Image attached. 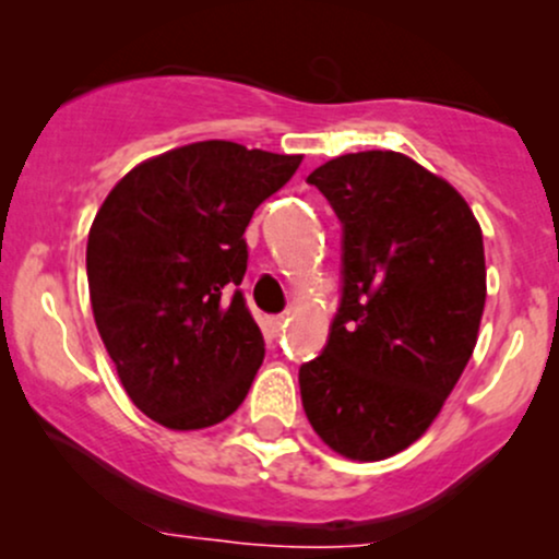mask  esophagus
<instances>
[{"instance_id": "obj_1", "label": "esophagus", "mask_w": 559, "mask_h": 559, "mask_svg": "<svg viewBox=\"0 0 559 559\" xmlns=\"http://www.w3.org/2000/svg\"><path fill=\"white\" fill-rule=\"evenodd\" d=\"M286 323H288V318L286 316H275V318H271L267 320V325H271V331L273 333H281L286 329Z\"/></svg>"}]
</instances>
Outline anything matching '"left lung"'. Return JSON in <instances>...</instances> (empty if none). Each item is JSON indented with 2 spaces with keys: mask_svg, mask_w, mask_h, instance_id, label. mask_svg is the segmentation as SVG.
Instances as JSON below:
<instances>
[{
  "mask_svg": "<svg viewBox=\"0 0 559 559\" xmlns=\"http://www.w3.org/2000/svg\"><path fill=\"white\" fill-rule=\"evenodd\" d=\"M344 223V297L299 368L310 426L376 463L431 428L478 342L484 234L452 183L402 152L333 157L307 176Z\"/></svg>",
  "mask_w": 559,
  "mask_h": 559,
  "instance_id": "1",
  "label": "left lung"
}]
</instances>
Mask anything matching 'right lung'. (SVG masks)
I'll return each instance as SVG.
<instances>
[{"mask_svg": "<svg viewBox=\"0 0 559 559\" xmlns=\"http://www.w3.org/2000/svg\"><path fill=\"white\" fill-rule=\"evenodd\" d=\"M301 155L194 141L144 159L102 202L86 243L94 323L126 394L170 431L239 409L265 342L243 305V230Z\"/></svg>", "mask_w": 559, "mask_h": 559, "instance_id": "right-lung-1", "label": "right lung"}]
</instances>
